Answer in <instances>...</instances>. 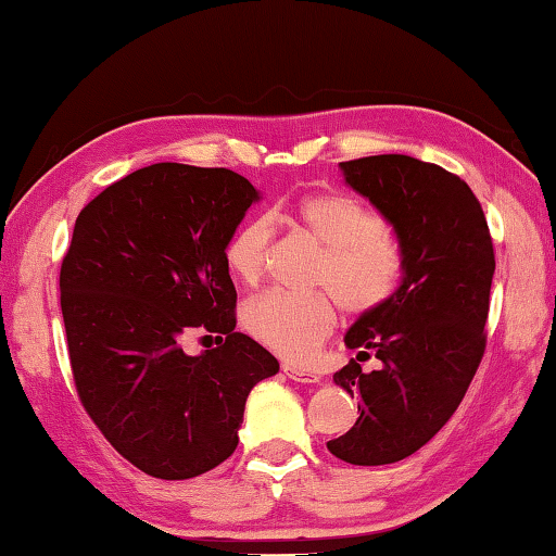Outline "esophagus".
I'll use <instances>...</instances> for the list:
<instances>
[{"instance_id": "34e87169", "label": "esophagus", "mask_w": 556, "mask_h": 556, "mask_svg": "<svg viewBox=\"0 0 556 556\" xmlns=\"http://www.w3.org/2000/svg\"><path fill=\"white\" fill-rule=\"evenodd\" d=\"M282 372H286V375L290 377V380H295V382H307V384H312V382H319V380H321L319 372H314V370H309V368H300V365H292V363L282 365Z\"/></svg>"}]
</instances>
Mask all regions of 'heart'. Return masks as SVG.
Segmentation results:
<instances>
[{
    "label": "heart",
    "mask_w": 556,
    "mask_h": 556,
    "mask_svg": "<svg viewBox=\"0 0 556 556\" xmlns=\"http://www.w3.org/2000/svg\"><path fill=\"white\" fill-rule=\"evenodd\" d=\"M298 227L321 258L314 270V288L327 292L295 295L268 290L247 302L244 329L266 349L290 361H307L337 327L339 305L361 317L380 309L394 295L404 270V251L390 225L358 198L343 193H317L305 198L295 211ZM274 219L251 217L229 237L225 264L237 280L256 282L264 276Z\"/></svg>",
    "instance_id": "obj_1"
}]
</instances>
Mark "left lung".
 I'll list each match as a JSON object with an SVG mask.
<instances>
[{
  "label": "left lung",
  "mask_w": 556,
  "mask_h": 556,
  "mask_svg": "<svg viewBox=\"0 0 556 556\" xmlns=\"http://www.w3.org/2000/svg\"><path fill=\"white\" fill-rule=\"evenodd\" d=\"M343 179L380 211L404 251L400 288L345 331L358 351L333 382L358 396V421L327 443L351 465H392L414 455L463 402L486 349L494 278L484 211L459 176L406 154L341 162ZM375 354L380 371L357 363Z\"/></svg>",
  "instance_id": "obj_1"
}]
</instances>
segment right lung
<instances>
[{
  "label": "right lung",
  "instance_id": "obj_1",
  "mask_svg": "<svg viewBox=\"0 0 556 556\" xmlns=\"http://www.w3.org/2000/svg\"><path fill=\"white\" fill-rule=\"evenodd\" d=\"M258 198L229 169L160 162L77 217L60 268L72 375L91 421L144 475L191 479L225 463L251 387L278 372L264 345L235 331L225 264ZM193 330L224 343L188 356Z\"/></svg>",
  "mask_w": 556,
  "mask_h": 556
}]
</instances>
